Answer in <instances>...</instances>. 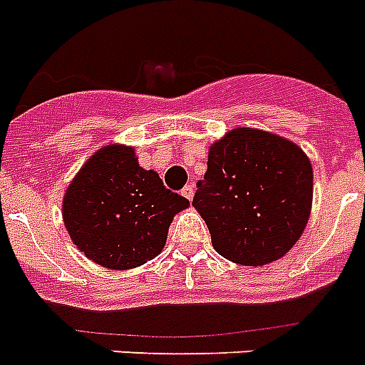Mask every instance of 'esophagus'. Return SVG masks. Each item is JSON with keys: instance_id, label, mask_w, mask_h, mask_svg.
I'll use <instances>...</instances> for the list:
<instances>
[{"instance_id": "esophagus-1", "label": "esophagus", "mask_w": 365, "mask_h": 365, "mask_svg": "<svg viewBox=\"0 0 365 365\" xmlns=\"http://www.w3.org/2000/svg\"><path fill=\"white\" fill-rule=\"evenodd\" d=\"M194 194H196V186L192 185V182H190V185H186L185 188H182V196H185L186 200H190V201L194 200Z\"/></svg>"}]
</instances>
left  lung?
Returning a JSON list of instances; mask_svg holds the SVG:
<instances>
[{"label": "left lung", "instance_id": "left-lung-1", "mask_svg": "<svg viewBox=\"0 0 365 365\" xmlns=\"http://www.w3.org/2000/svg\"><path fill=\"white\" fill-rule=\"evenodd\" d=\"M192 205L218 255L239 265L279 260L298 243L313 207V165L287 137L233 128L209 147Z\"/></svg>", "mask_w": 365, "mask_h": 365}]
</instances>
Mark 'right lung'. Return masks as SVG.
Masks as SVG:
<instances>
[{
  "mask_svg": "<svg viewBox=\"0 0 365 365\" xmlns=\"http://www.w3.org/2000/svg\"><path fill=\"white\" fill-rule=\"evenodd\" d=\"M190 205L169 192L154 169H143L135 148H98L66 188L62 217L86 258L107 269H132L164 250L169 224Z\"/></svg>",
  "mask_w": 365,
  "mask_h": 365,
  "instance_id": "add662e5",
  "label": "right lung"
}]
</instances>
